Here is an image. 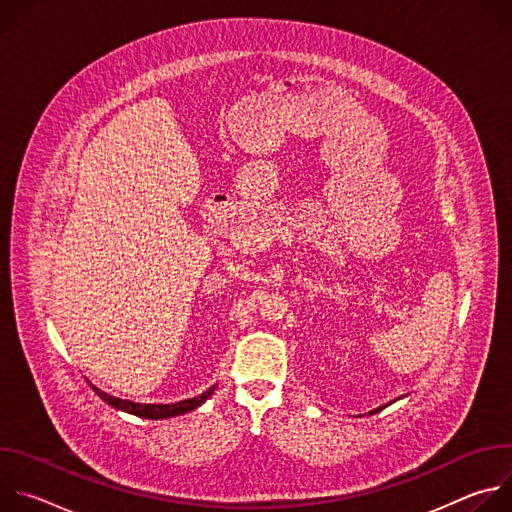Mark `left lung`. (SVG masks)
<instances>
[{
    "mask_svg": "<svg viewBox=\"0 0 512 512\" xmlns=\"http://www.w3.org/2000/svg\"><path fill=\"white\" fill-rule=\"evenodd\" d=\"M399 399H401V397H399ZM395 401H397V399H395ZM381 409H385V407H379V409H375V411H371V415H373V413H377V411H381Z\"/></svg>",
    "mask_w": 512,
    "mask_h": 512,
    "instance_id": "left-lung-1",
    "label": "left lung"
}]
</instances>
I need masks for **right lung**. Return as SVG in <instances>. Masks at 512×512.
Wrapping results in <instances>:
<instances>
[{"label":"right lung","instance_id":"add662e5","mask_svg":"<svg viewBox=\"0 0 512 512\" xmlns=\"http://www.w3.org/2000/svg\"><path fill=\"white\" fill-rule=\"evenodd\" d=\"M89 385H91V389H93L107 405H111L113 409L125 411V413H131V415H137V417H143V419H168V417H176V415H184V413H188V411H194V409H198V407L214 393V389H216V385H214V387L206 389V391H204L202 395H198V397L184 399V401H178V403H168V405H156V403H133V401H129V399H119V397H113V395L101 391V389L95 387L93 383H89Z\"/></svg>","mask_w":512,"mask_h":512}]
</instances>
